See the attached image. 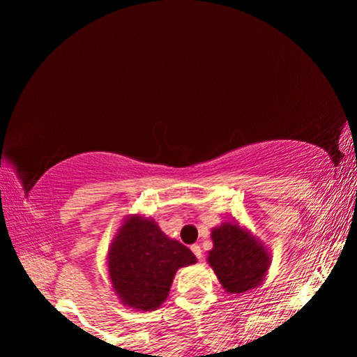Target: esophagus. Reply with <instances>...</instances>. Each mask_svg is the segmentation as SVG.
Instances as JSON below:
<instances>
[{"label":"esophagus","instance_id":"34e87169","mask_svg":"<svg viewBox=\"0 0 357 357\" xmlns=\"http://www.w3.org/2000/svg\"><path fill=\"white\" fill-rule=\"evenodd\" d=\"M190 250L193 252V255H195L198 259H202L203 258V252H202V247L198 245V244H193L192 247H190Z\"/></svg>","mask_w":357,"mask_h":357}]
</instances>
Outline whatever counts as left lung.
Instances as JSON below:
<instances>
[{
    "label": "left lung",
    "mask_w": 357,
    "mask_h": 357,
    "mask_svg": "<svg viewBox=\"0 0 357 357\" xmlns=\"http://www.w3.org/2000/svg\"><path fill=\"white\" fill-rule=\"evenodd\" d=\"M213 249L208 263L229 294H245L261 285L271 266V253L250 229L225 220L211 231Z\"/></svg>",
    "instance_id": "1"
}]
</instances>
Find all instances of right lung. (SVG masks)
I'll return each instance as SVG.
<instances>
[{"instance_id": "right-lung-1", "label": "right lung", "mask_w": 357, "mask_h": 357, "mask_svg": "<svg viewBox=\"0 0 357 357\" xmlns=\"http://www.w3.org/2000/svg\"><path fill=\"white\" fill-rule=\"evenodd\" d=\"M193 253L168 238L151 217H126L108 249V277L126 307L138 312L157 310L170 293L179 268L195 264Z\"/></svg>"}]
</instances>
